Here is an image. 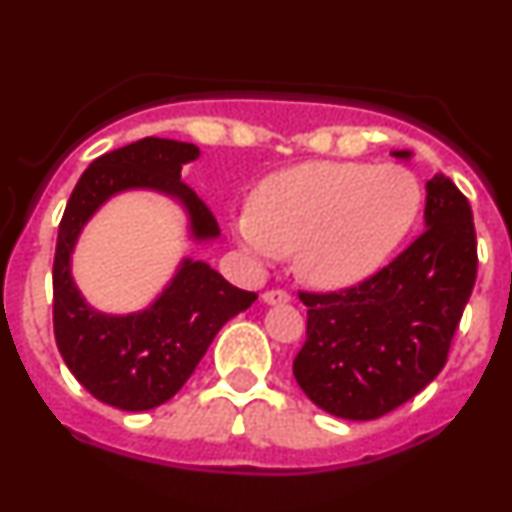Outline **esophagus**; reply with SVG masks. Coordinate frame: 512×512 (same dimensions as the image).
<instances>
[{
    "mask_svg": "<svg viewBox=\"0 0 512 512\" xmlns=\"http://www.w3.org/2000/svg\"><path fill=\"white\" fill-rule=\"evenodd\" d=\"M262 301L267 303V305H284V303H289L291 301V296L286 291H279V289H272V291H264L262 293Z\"/></svg>",
    "mask_w": 512,
    "mask_h": 512,
    "instance_id": "esophagus-1",
    "label": "esophagus"
}]
</instances>
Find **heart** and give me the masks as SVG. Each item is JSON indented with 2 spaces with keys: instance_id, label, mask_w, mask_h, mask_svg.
I'll list each match as a JSON object with an SVG mask.
<instances>
[{
  "instance_id": "1",
  "label": "heart",
  "mask_w": 512,
  "mask_h": 512,
  "mask_svg": "<svg viewBox=\"0 0 512 512\" xmlns=\"http://www.w3.org/2000/svg\"><path fill=\"white\" fill-rule=\"evenodd\" d=\"M421 209V187L399 166L317 161L264 178L252 211L233 216V236L262 260L293 252L317 289L361 284L383 267Z\"/></svg>"
}]
</instances>
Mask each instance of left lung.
Here are the masks:
<instances>
[{
	"mask_svg": "<svg viewBox=\"0 0 512 512\" xmlns=\"http://www.w3.org/2000/svg\"><path fill=\"white\" fill-rule=\"evenodd\" d=\"M392 156L414 158L411 151ZM424 228L397 260L354 289L301 293L308 339L293 375L327 414L380 419L443 370L477 279L472 209L443 173L426 182Z\"/></svg>",
	"mask_w": 512,
	"mask_h": 512,
	"instance_id": "1",
	"label": "left lung"
}]
</instances>
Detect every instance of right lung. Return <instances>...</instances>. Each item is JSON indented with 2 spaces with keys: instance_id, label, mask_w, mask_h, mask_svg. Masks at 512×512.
Segmentation results:
<instances>
[{
  "instance_id": "add662e5",
  "label": "right lung",
  "mask_w": 512,
  "mask_h": 512,
  "mask_svg": "<svg viewBox=\"0 0 512 512\" xmlns=\"http://www.w3.org/2000/svg\"><path fill=\"white\" fill-rule=\"evenodd\" d=\"M197 158L195 144L139 139L96 158L64 209L52 267L57 349L74 378L110 407L146 411L168 402L195 373L221 327L257 298L192 257H182L161 293L134 313H103L76 286L72 260L86 223L125 192L173 199L185 214L192 245L221 236L207 204L180 180L182 166Z\"/></svg>"
}]
</instances>
